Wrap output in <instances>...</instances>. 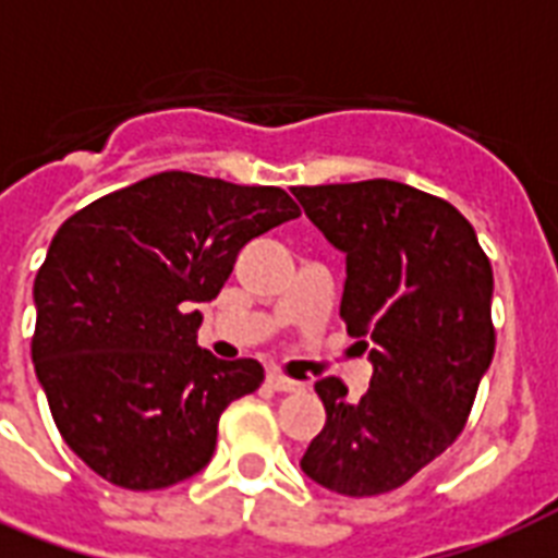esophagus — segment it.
I'll use <instances>...</instances> for the list:
<instances>
[{
	"label": "esophagus",
	"mask_w": 558,
	"mask_h": 558,
	"mask_svg": "<svg viewBox=\"0 0 558 558\" xmlns=\"http://www.w3.org/2000/svg\"><path fill=\"white\" fill-rule=\"evenodd\" d=\"M269 385L280 393H292V390H301V381L287 379V376H280V373H269Z\"/></svg>",
	"instance_id": "1"
}]
</instances>
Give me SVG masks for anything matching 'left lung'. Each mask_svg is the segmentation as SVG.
<instances>
[{
	"instance_id": "1",
	"label": "left lung",
	"mask_w": 558,
	"mask_h": 558,
	"mask_svg": "<svg viewBox=\"0 0 558 558\" xmlns=\"http://www.w3.org/2000/svg\"><path fill=\"white\" fill-rule=\"evenodd\" d=\"M292 193L344 252L341 318L373 365L359 399L336 376L315 381L327 423L301 469L350 498L390 493L440 458L466 425L495 353L493 266L454 205L402 182Z\"/></svg>"
}]
</instances>
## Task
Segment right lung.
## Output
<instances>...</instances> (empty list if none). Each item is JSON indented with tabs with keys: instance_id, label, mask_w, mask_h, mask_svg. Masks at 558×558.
<instances>
[{
	"instance_id": "obj_1",
	"label": "right lung",
	"mask_w": 558,
	"mask_h": 558,
	"mask_svg": "<svg viewBox=\"0 0 558 558\" xmlns=\"http://www.w3.org/2000/svg\"><path fill=\"white\" fill-rule=\"evenodd\" d=\"M301 217L287 191L182 170L100 196L57 228L34 280L31 359L65 446L124 489H165L208 466L217 423L254 393V359L196 344L240 248Z\"/></svg>"
}]
</instances>
